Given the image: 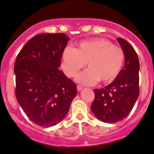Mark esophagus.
Here are the masks:
<instances>
[{
    "instance_id": "1",
    "label": "esophagus",
    "mask_w": 154,
    "mask_h": 154,
    "mask_svg": "<svg viewBox=\"0 0 154 154\" xmlns=\"http://www.w3.org/2000/svg\"><path fill=\"white\" fill-rule=\"evenodd\" d=\"M83 89V87L82 86H77V90L78 91H82Z\"/></svg>"
}]
</instances>
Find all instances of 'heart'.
I'll use <instances>...</instances> for the list:
<instances>
[{
	"label": "heart",
	"mask_w": 154,
	"mask_h": 154,
	"mask_svg": "<svg viewBox=\"0 0 154 154\" xmlns=\"http://www.w3.org/2000/svg\"><path fill=\"white\" fill-rule=\"evenodd\" d=\"M124 62L123 50L103 38L81 41L75 49L65 48L62 54V67L69 77L75 76L87 63L89 68L75 78L83 85L111 82L121 71Z\"/></svg>",
	"instance_id": "heart-1"
}]
</instances>
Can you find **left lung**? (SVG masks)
I'll use <instances>...</instances> for the list:
<instances>
[{"label":"left lung","instance_id":"obj_1","mask_svg":"<svg viewBox=\"0 0 154 154\" xmlns=\"http://www.w3.org/2000/svg\"><path fill=\"white\" fill-rule=\"evenodd\" d=\"M123 50L125 63L113 82L102 89H94L95 97L91 110L101 122L113 124L125 119L139 97L140 63L135 50L121 38H117Z\"/></svg>","mask_w":154,"mask_h":154}]
</instances>
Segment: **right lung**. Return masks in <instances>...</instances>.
Wrapping results in <instances>:
<instances>
[{"instance_id": "obj_1", "label": "right lung", "mask_w": 154, "mask_h": 154, "mask_svg": "<svg viewBox=\"0 0 154 154\" xmlns=\"http://www.w3.org/2000/svg\"><path fill=\"white\" fill-rule=\"evenodd\" d=\"M69 40L64 33L39 34L15 61L17 100L31 122L41 127L62 122L76 96L75 84L58 69Z\"/></svg>"}]
</instances>
